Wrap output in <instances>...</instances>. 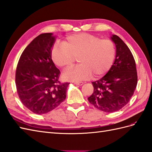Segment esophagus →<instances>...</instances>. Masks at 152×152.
<instances>
[{
	"label": "esophagus",
	"mask_w": 152,
	"mask_h": 152,
	"mask_svg": "<svg viewBox=\"0 0 152 152\" xmlns=\"http://www.w3.org/2000/svg\"><path fill=\"white\" fill-rule=\"evenodd\" d=\"M74 84L76 85H79V86H82L84 83L83 82H75V83H74Z\"/></svg>",
	"instance_id": "esophagus-1"
}]
</instances>
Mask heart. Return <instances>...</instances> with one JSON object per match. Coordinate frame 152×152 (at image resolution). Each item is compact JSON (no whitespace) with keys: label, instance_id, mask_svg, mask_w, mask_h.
Segmentation results:
<instances>
[{"label":"heart","instance_id":"b5f03b06","mask_svg":"<svg viewBox=\"0 0 152 152\" xmlns=\"http://www.w3.org/2000/svg\"><path fill=\"white\" fill-rule=\"evenodd\" d=\"M115 49L113 43L97 36L79 33L68 36L63 42H55L51 58L58 67L68 68L77 58L79 64L66 70L62 77L66 80L79 81L92 75L95 78L108 72L113 65Z\"/></svg>","mask_w":152,"mask_h":152}]
</instances>
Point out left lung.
<instances>
[{
  "label": "left lung",
  "mask_w": 152,
  "mask_h": 152,
  "mask_svg": "<svg viewBox=\"0 0 152 152\" xmlns=\"http://www.w3.org/2000/svg\"><path fill=\"white\" fill-rule=\"evenodd\" d=\"M111 39L115 44V59L104 77L91 83L94 90L88 98L96 108L108 113L126 105L137 84L135 61L131 51L117 35H113Z\"/></svg>",
  "instance_id": "obj_1"
}]
</instances>
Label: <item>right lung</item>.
I'll return each mask as SVG.
<instances>
[{"instance_id": "right-lung-1", "label": "right lung", "mask_w": 152, "mask_h": 152, "mask_svg": "<svg viewBox=\"0 0 152 152\" xmlns=\"http://www.w3.org/2000/svg\"><path fill=\"white\" fill-rule=\"evenodd\" d=\"M55 41L53 33H42L33 39L20 55L15 84L24 106L36 114L51 112L63 102L69 83L58 80L60 71L51 59Z\"/></svg>"}]
</instances>
